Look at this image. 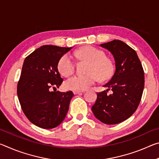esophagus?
<instances>
[{
    "label": "esophagus",
    "instance_id": "esophagus-1",
    "mask_svg": "<svg viewBox=\"0 0 159 159\" xmlns=\"http://www.w3.org/2000/svg\"><path fill=\"white\" fill-rule=\"evenodd\" d=\"M73 93L74 95H80L82 93H83V91H77V90H74L73 91Z\"/></svg>",
    "mask_w": 159,
    "mask_h": 159
}]
</instances>
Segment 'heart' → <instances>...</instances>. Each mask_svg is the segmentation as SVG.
Here are the masks:
<instances>
[{
    "instance_id": "b5f03b06",
    "label": "heart",
    "mask_w": 159,
    "mask_h": 159,
    "mask_svg": "<svg viewBox=\"0 0 159 159\" xmlns=\"http://www.w3.org/2000/svg\"><path fill=\"white\" fill-rule=\"evenodd\" d=\"M75 56L80 60L89 61L85 75H75L64 82V88L71 90H85L101 80H107L112 76L114 65L104 52L93 46H84L75 52ZM58 70L64 76H69L74 72L75 61L69 54H65L58 61Z\"/></svg>"
}]
</instances>
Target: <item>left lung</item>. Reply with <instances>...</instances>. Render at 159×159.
I'll return each mask as SVG.
<instances>
[{
    "mask_svg": "<svg viewBox=\"0 0 159 159\" xmlns=\"http://www.w3.org/2000/svg\"><path fill=\"white\" fill-rule=\"evenodd\" d=\"M99 45L112 54L115 71L103 85L107 89L97 93L92 111L105 124H118L130 118L138 108L144 86V70L137 52L124 42L114 40ZM109 90L112 91L110 95Z\"/></svg>",
    "mask_w": 159,
    "mask_h": 159,
    "instance_id": "1",
    "label": "left lung"
}]
</instances>
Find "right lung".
Segmentation results:
<instances>
[{
  "label": "right lung",
  "mask_w": 159,
  "mask_h": 159,
  "mask_svg": "<svg viewBox=\"0 0 159 159\" xmlns=\"http://www.w3.org/2000/svg\"><path fill=\"white\" fill-rule=\"evenodd\" d=\"M71 48L43 45L24 61L17 96L25 116L38 127H57L68 112L73 93L51 90H57L63 81L58 71V61Z\"/></svg>",
  "instance_id": "obj_1"
}]
</instances>
